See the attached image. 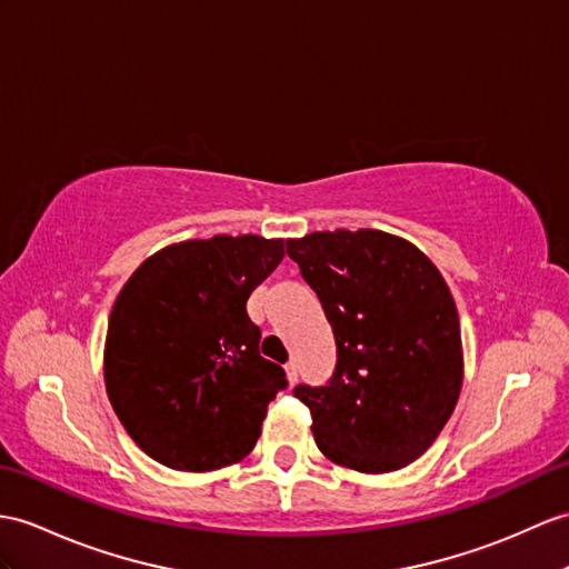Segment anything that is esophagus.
<instances>
[{
    "instance_id": "34e87169",
    "label": "esophagus",
    "mask_w": 569,
    "mask_h": 569,
    "mask_svg": "<svg viewBox=\"0 0 569 569\" xmlns=\"http://www.w3.org/2000/svg\"><path fill=\"white\" fill-rule=\"evenodd\" d=\"M284 373H287V381H289V386L297 383V379H299V369H297V365H295V362H287Z\"/></svg>"
}]
</instances>
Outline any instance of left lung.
<instances>
[{"label": "left lung", "mask_w": 569, "mask_h": 569, "mask_svg": "<svg viewBox=\"0 0 569 569\" xmlns=\"http://www.w3.org/2000/svg\"><path fill=\"white\" fill-rule=\"evenodd\" d=\"M287 253L338 345L328 386H297L328 461L391 473L435 445L459 403L463 342L445 277L418 246L379 229L313 231Z\"/></svg>", "instance_id": "obj_1"}]
</instances>
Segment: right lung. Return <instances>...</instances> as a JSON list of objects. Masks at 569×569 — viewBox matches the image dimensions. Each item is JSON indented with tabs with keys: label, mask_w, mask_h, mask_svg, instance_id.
Returning a JSON list of instances; mask_svg holds the SVG:
<instances>
[{
	"label": "right lung",
	"mask_w": 569,
	"mask_h": 569,
	"mask_svg": "<svg viewBox=\"0 0 569 569\" xmlns=\"http://www.w3.org/2000/svg\"><path fill=\"white\" fill-rule=\"evenodd\" d=\"M282 239H188L151 253L116 297L103 379L124 432L166 468L243 461L284 371L258 352L246 301L280 266Z\"/></svg>",
	"instance_id": "add662e5"
}]
</instances>
